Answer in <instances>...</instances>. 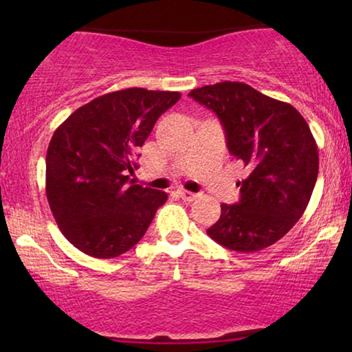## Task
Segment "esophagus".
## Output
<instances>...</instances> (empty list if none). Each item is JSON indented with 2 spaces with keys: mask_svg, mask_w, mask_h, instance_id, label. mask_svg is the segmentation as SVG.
Listing matches in <instances>:
<instances>
[{
  "mask_svg": "<svg viewBox=\"0 0 352 352\" xmlns=\"http://www.w3.org/2000/svg\"><path fill=\"white\" fill-rule=\"evenodd\" d=\"M177 195H179L181 199L186 200V201H192V200L197 199V194H194V192H189V190H184V189L177 190Z\"/></svg>",
  "mask_w": 352,
  "mask_h": 352,
  "instance_id": "34e87169",
  "label": "esophagus"
}]
</instances>
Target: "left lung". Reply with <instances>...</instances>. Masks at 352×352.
<instances>
[{"mask_svg":"<svg viewBox=\"0 0 352 352\" xmlns=\"http://www.w3.org/2000/svg\"><path fill=\"white\" fill-rule=\"evenodd\" d=\"M189 96L218 115L229 152L248 171L239 182V204L221 205L206 234L234 252L271 247L305 213L319 175V152L306 120L293 105L240 81L206 85Z\"/></svg>","mask_w":352,"mask_h":352,"instance_id":"1","label":"left lung"}]
</instances>
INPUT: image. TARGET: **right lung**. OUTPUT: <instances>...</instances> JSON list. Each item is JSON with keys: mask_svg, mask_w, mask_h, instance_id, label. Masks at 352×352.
I'll list each match as a JSON object with an SVG mask.
<instances>
[{"mask_svg": "<svg viewBox=\"0 0 352 352\" xmlns=\"http://www.w3.org/2000/svg\"><path fill=\"white\" fill-rule=\"evenodd\" d=\"M179 99L176 91H115L81 105L52 134L46 197L60 232L80 252L115 258L146 234L168 195L129 175L153 124Z\"/></svg>", "mask_w": 352, "mask_h": 352, "instance_id": "1", "label": "right lung"}]
</instances>
